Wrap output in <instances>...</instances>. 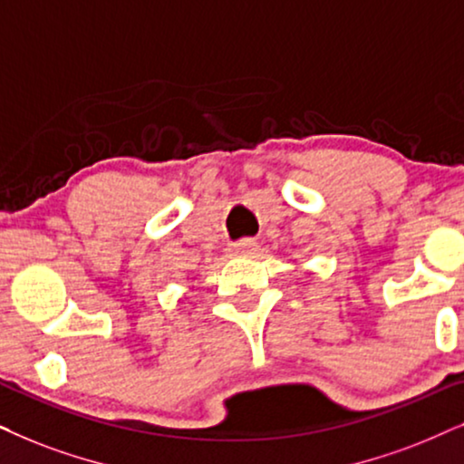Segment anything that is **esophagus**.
<instances>
[{
  "label": "esophagus",
  "mask_w": 464,
  "mask_h": 464,
  "mask_svg": "<svg viewBox=\"0 0 464 464\" xmlns=\"http://www.w3.org/2000/svg\"><path fill=\"white\" fill-rule=\"evenodd\" d=\"M252 250H255V242H252V239H244V242L233 246V252L239 256H248L252 255Z\"/></svg>",
  "instance_id": "34e87169"
}]
</instances>
